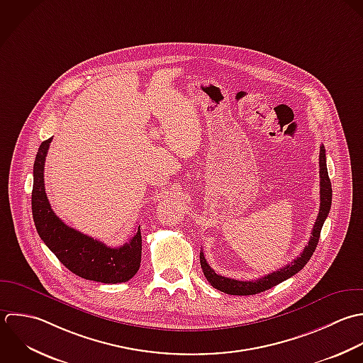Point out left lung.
<instances>
[{
    "label": "left lung",
    "instance_id": "obj_1",
    "mask_svg": "<svg viewBox=\"0 0 363 363\" xmlns=\"http://www.w3.org/2000/svg\"><path fill=\"white\" fill-rule=\"evenodd\" d=\"M320 199H321L320 213H318L315 225L313 228L308 245L304 247L303 253L296 260H293L290 264H287L286 267H283L277 272H273L270 274H266L264 277H262L259 280L240 281V280H233V279H228V277L216 274L215 270L206 263L203 252L201 250V255H199L201 267L203 270L206 280L211 283V286L213 289H216L222 293L230 294V296H253V294L263 293V291L283 283L284 280L293 277L308 263V260L311 259V256L314 255V252L317 249L321 229H323V225L330 213L331 202H333V186H331V179L328 177L327 157H325L324 145H321V150H320Z\"/></svg>",
    "mask_w": 363,
    "mask_h": 363
}]
</instances>
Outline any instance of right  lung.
<instances>
[{
	"label": "right lung",
	"mask_w": 363,
	"mask_h": 363,
	"mask_svg": "<svg viewBox=\"0 0 363 363\" xmlns=\"http://www.w3.org/2000/svg\"><path fill=\"white\" fill-rule=\"evenodd\" d=\"M50 141L52 138L39 145L33 164L32 216L39 238L66 269L84 280L106 284L128 281L141 263L140 226L128 243L121 247H108L65 225L52 211L45 194L43 167Z\"/></svg>",
	"instance_id": "obj_1"
}]
</instances>
